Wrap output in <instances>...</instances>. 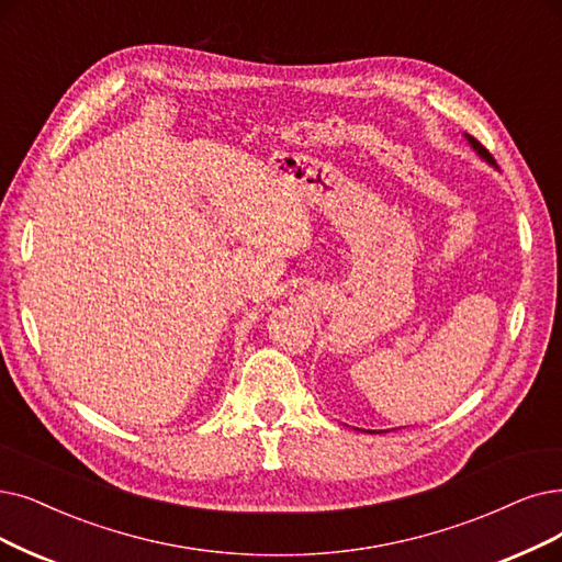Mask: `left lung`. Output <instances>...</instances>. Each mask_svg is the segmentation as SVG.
Instances as JSON below:
<instances>
[{
  "mask_svg": "<svg viewBox=\"0 0 562 562\" xmlns=\"http://www.w3.org/2000/svg\"><path fill=\"white\" fill-rule=\"evenodd\" d=\"M468 140H470V145H473V149H477V154L482 156V159H486L491 166H496V161H493V156L488 154V149L482 143H477L473 136H468Z\"/></svg>",
  "mask_w": 562,
  "mask_h": 562,
  "instance_id": "left-lung-1",
  "label": "left lung"
}]
</instances>
